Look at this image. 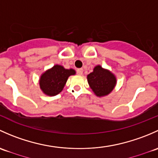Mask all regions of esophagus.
<instances>
[{"instance_id": "34e87169", "label": "esophagus", "mask_w": 158, "mask_h": 158, "mask_svg": "<svg viewBox=\"0 0 158 158\" xmlns=\"http://www.w3.org/2000/svg\"><path fill=\"white\" fill-rule=\"evenodd\" d=\"M77 74H78V75H82V74H83V69H82V68H78V69L77 70Z\"/></svg>"}]
</instances>
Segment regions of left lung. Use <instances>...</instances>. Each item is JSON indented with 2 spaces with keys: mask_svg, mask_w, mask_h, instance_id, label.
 <instances>
[{
  "mask_svg": "<svg viewBox=\"0 0 158 158\" xmlns=\"http://www.w3.org/2000/svg\"><path fill=\"white\" fill-rule=\"evenodd\" d=\"M87 81L95 95L100 97L113 91L116 84V77L111 71L97 65L87 75Z\"/></svg>",
  "mask_w": 158,
  "mask_h": 158,
  "instance_id": "obj_1",
  "label": "left lung"
}]
</instances>
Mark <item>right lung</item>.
I'll list each match as a JSON object with an SVG mask.
<instances>
[{
  "instance_id": "1",
  "label": "right lung",
  "mask_w": 158,
  "mask_h": 158,
  "mask_svg": "<svg viewBox=\"0 0 158 158\" xmlns=\"http://www.w3.org/2000/svg\"><path fill=\"white\" fill-rule=\"evenodd\" d=\"M74 69H65L63 66L55 64L47 70L40 79V89L48 96H55L61 92L68 77L75 74Z\"/></svg>"
}]
</instances>
